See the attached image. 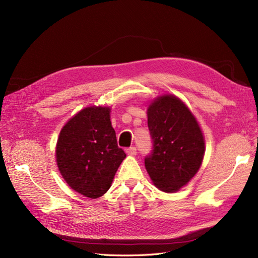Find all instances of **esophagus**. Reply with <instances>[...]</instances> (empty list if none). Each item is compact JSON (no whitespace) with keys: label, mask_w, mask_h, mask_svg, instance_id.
<instances>
[{"label":"esophagus","mask_w":258,"mask_h":258,"mask_svg":"<svg viewBox=\"0 0 258 258\" xmlns=\"http://www.w3.org/2000/svg\"><path fill=\"white\" fill-rule=\"evenodd\" d=\"M126 152H127V154L130 155V156H135V155H137V147L131 146V147L127 148Z\"/></svg>","instance_id":"34e87169"}]
</instances>
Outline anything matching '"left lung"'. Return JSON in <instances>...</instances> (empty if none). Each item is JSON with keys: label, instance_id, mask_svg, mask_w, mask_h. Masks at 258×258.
<instances>
[{"label": "left lung", "instance_id": "8db88e82", "mask_svg": "<svg viewBox=\"0 0 258 258\" xmlns=\"http://www.w3.org/2000/svg\"><path fill=\"white\" fill-rule=\"evenodd\" d=\"M152 151L144 159L156 187L174 192L197 173L205 155V140L191 112L174 96H162L148 107Z\"/></svg>", "mask_w": 258, "mask_h": 258}]
</instances>
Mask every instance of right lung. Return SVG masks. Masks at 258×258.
<instances>
[{"instance_id":"1","label":"right lung","mask_w":258,"mask_h":258,"mask_svg":"<svg viewBox=\"0 0 258 258\" xmlns=\"http://www.w3.org/2000/svg\"><path fill=\"white\" fill-rule=\"evenodd\" d=\"M110 108H84L62 128L56 148L61 175L72 189L99 198L111 187L126 153L117 145Z\"/></svg>"}]
</instances>
